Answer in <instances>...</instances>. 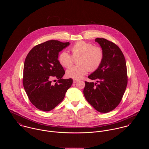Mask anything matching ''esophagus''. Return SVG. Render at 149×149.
I'll use <instances>...</instances> for the list:
<instances>
[{"label":"esophagus","mask_w":149,"mask_h":149,"mask_svg":"<svg viewBox=\"0 0 149 149\" xmlns=\"http://www.w3.org/2000/svg\"><path fill=\"white\" fill-rule=\"evenodd\" d=\"M73 81L74 83H76L78 82L79 80H76V79H73Z\"/></svg>","instance_id":"esophagus-1"}]
</instances>
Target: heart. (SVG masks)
<instances>
[{
    "label": "heart",
    "instance_id": "1",
    "mask_svg": "<svg viewBox=\"0 0 149 149\" xmlns=\"http://www.w3.org/2000/svg\"><path fill=\"white\" fill-rule=\"evenodd\" d=\"M72 56L66 51H63L58 56L60 64L65 68H69L73 64L74 59L79 57L77 66L66 70L67 77L80 79L88 73L89 70H96L102 64L104 53L99 46H94L91 43L80 41L75 43L70 48Z\"/></svg>",
    "mask_w": 149,
    "mask_h": 149
}]
</instances>
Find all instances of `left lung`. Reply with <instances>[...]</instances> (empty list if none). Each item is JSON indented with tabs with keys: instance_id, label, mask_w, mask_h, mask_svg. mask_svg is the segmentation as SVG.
I'll return each instance as SVG.
<instances>
[{
	"instance_id": "obj_1",
	"label": "left lung",
	"mask_w": 149,
	"mask_h": 149,
	"mask_svg": "<svg viewBox=\"0 0 149 149\" xmlns=\"http://www.w3.org/2000/svg\"><path fill=\"white\" fill-rule=\"evenodd\" d=\"M104 50L100 66L88 76L96 83L85 81L83 93L86 101L96 110L107 113L121 102L127 85V66L120 49L113 42L102 38H96Z\"/></svg>"
}]
</instances>
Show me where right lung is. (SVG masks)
<instances>
[{
    "mask_svg": "<svg viewBox=\"0 0 149 149\" xmlns=\"http://www.w3.org/2000/svg\"><path fill=\"white\" fill-rule=\"evenodd\" d=\"M69 44L47 41L35 46L26 57L23 87L31 103L41 111H49L58 105L73 83L72 79H63L65 72L58 60V53ZM53 78L58 79L55 85L51 84Z\"/></svg>",
    "mask_w": 149,
    "mask_h": 149,
    "instance_id": "right-lung-1",
    "label": "right lung"
}]
</instances>
